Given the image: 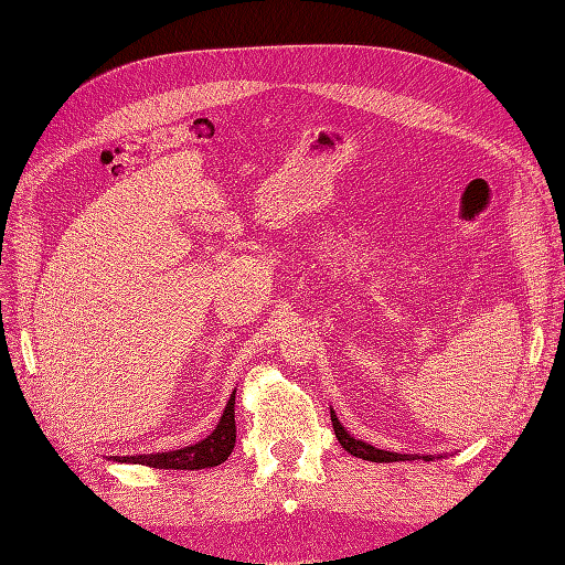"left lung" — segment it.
<instances>
[{"label": "left lung", "instance_id": "1", "mask_svg": "<svg viewBox=\"0 0 565 565\" xmlns=\"http://www.w3.org/2000/svg\"><path fill=\"white\" fill-rule=\"evenodd\" d=\"M330 417H332V426H334V434H337V440L341 443V448L351 452L353 457H361V459H367V461H380V465H382V461H384V465H388V461H405V459H409V461H413V459H424V461L436 459V455H401V452H391V450H380V448L370 446V443L351 436L344 429V426H341V422L337 419V413L332 407H330ZM438 457H443V455H438Z\"/></svg>", "mask_w": 565, "mask_h": 565}]
</instances>
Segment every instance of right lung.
Masks as SVG:
<instances>
[{"instance_id": "add662e5", "label": "right lung", "mask_w": 565, "mask_h": 565, "mask_svg": "<svg viewBox=\"0 0 565 565\" xmlns=\"http://www.w3.org/2000/svg\"><path fill=\"white\" fill-rule=\"evenodd\" d=\"M235 448V391L224 407L214 431L198 440L195 446H185L179 450L167 452H150V455H127V457H110L113 461H125V465H146L152 469H210L218 467L221 461H226L228 455Z\"/></svg>"}]
</instances>
